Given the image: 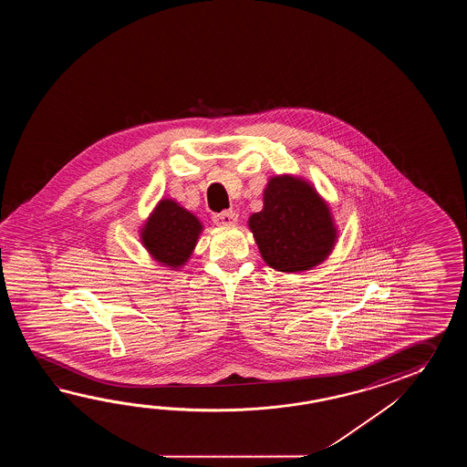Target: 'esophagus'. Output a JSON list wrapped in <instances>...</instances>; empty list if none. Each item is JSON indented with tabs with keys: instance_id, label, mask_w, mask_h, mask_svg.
I'll use <instances>...</instances> for the list:
<instances>
[{
	"instance_id": "esophagus-1",
	"label": "esophagus",
	"mask_w": 467,
	"mask_h": 467,
	"mask_svg": "<svg viewBox=\"0 0 467 467\" xmlns=\"http://www.w3.org/2000/svg\"><path fill=\"white\" fill-rule=\"evenodd\" d=\"M212 219H213V223L219 227H229L237 222V213L232 210H223L220 213H215Z\"/></svg>"
}]
</instances>
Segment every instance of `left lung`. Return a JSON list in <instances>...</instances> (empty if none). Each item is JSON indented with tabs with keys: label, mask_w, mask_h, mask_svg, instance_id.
<instances>
[{
	"label": "left lung",
	"mask_w": 467,
	"mask_h": 467,
	"mask_svg": "<svg viewBox=\"0 0 467 467\" xmlns=\"http://www.w3.org/2000/svg\"><path fill=\"white\" fill-rule=\"evenodd\" d=\"M248 223L262 257L280 272L316 267L336 240L327 205L308 183L294 177L268 182L264 210L254 213Z\"/></svg>",
	"instance_id": "1"
}]
</instances>
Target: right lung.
I'll return each instance as SVG.
<instances>
[{
  "instance_id": "obj_1",
  "label": "right lung",
  "mask_w": 467,
  "mask_h": 467,
  "mask_svg": "<svg viewBox=\"0 0 467 467\" xmlns=\"http://www.w3.org/2000/svg\"><path fill=\"white\" fill-rule=\"evenodd\" d=\"M200 230L197 217L171 200H161L147 222L141 240L159 262L179 267L189 260Z\"/></svg>"
}]
</instances>
